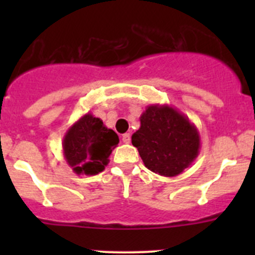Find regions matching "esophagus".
Wrapping results in <instances>:
<instances>
[{
	"label": "esophagus",
	"instance_id": "obj_1",
	"mask_svg": "<svg viewBox=\"0 0 255 255\" xmlns=\"http://www.w3.org/2000/svg\"><path fill=\"white\" fill-rule=\"evenodd\" d=\"M122 142L128 144L130 142V134L129 133H125V134L122 135Z\"/></svg>",
	"mask_w": 255,
	"mask_h": 255
}]
</instances>
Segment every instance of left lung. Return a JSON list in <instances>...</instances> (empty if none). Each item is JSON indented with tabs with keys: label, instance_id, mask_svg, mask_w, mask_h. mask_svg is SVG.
I'll return each instance as SVG.
<instances>
[{
	"label": "left lung",
	"instance_id": "8db88e82",
	"mask_svg": "<svg viewBox=\"0 0 255 255\" xmlns=\"http://www.w3.org/2000/svg\"><path fill=\"white\" fill-rule=\"evenodd\" d=\"M139 121L132 144L150 171L176 176L197 158L201 148L199 129L179 110L169 105H150Z\"/></svg>",
	"mask_w": 255,
	"mask_h": 255
}]
</instances>
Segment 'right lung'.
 <instances>
[{
  "label": "right lung",
  "mask_w": 255,
  "mask_h": 255,
  "mask_svg": "<svg viewBox=\"0 0 255 255\" xmlns=\"http://www.w3.org/2000/svg\"><path fill=\"white\" fill-rule=\"evenodd\" d=\"M118 142V135L89 112L66 130L64 159L78 175H97L105 170Z\"/></svg>",
  "instance_id": "right-lung-1"
}]
</instances>
